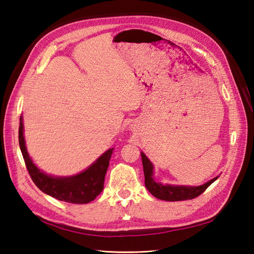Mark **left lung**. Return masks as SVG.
Listing matches in <instances>:
<instances>
[{
	"instance_id": "1",
	"label": "left lung",
	"mask_w": 254,
	"mask_h": 254,
	"mask_svg": "<svg viewBox=\"0 0 254 254\" xmlns=\"http://www.w3.org/2000/svg\"><path fill=\"white\" fill-rule=\"evenodd\" d=\"M142 163H143V171L144 177H145V186L147 190L152 193L155 197L159 198L163 201H186L192 200V198L202 194L210 185L214 183L217 178H212L211 181L207 182L202 186L191 187V186H174V185H162L161 183H156L153 178L154 167L152 162L149 161L147 157L141 153Z\"/></svg>"
}]
</instances>
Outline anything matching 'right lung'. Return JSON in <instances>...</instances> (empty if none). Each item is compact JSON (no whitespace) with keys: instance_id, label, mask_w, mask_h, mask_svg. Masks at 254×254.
Masks as SVG:
<instances>
[{"instance_id":"obj_1","label":"right lung","mask_w":254,"mask_h":254,"mask_svg":"<svg viewBox=\"0 0 254 254\" xmlns=\"http://www.w3.org/2000/svg\"><path fill=\"white\" fill-rule=\"evenodd\" d=\"M19 145L32 181L46 194L67 203L86 204L95 200L104 189L105 176L113 148L108 149L83 172L67 177H56L42 172L30 158L25 147L22 118L19 126Z\"/></svg>"}]
</instances>
